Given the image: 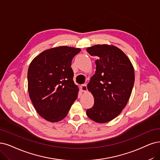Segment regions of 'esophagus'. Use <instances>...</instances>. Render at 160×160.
Returning <instances> with one entry per match:
<instances>
[{
    "mask_svg": "<svg viewBox=\"0 0 160 160\" xmlns=\"http://www.w3.org/2000/svg\"><path fill=\"white\" fill-rule=\"evenodd\" d=\"M80 88H81V90H82V92H87V90H88V88H87V85H86V84H84L81 85Z\"/></svg>",
    "mask_w": 160,
    "mask_h": 160,
    "instance_id": "esophagus-1",
    "label": "esophagus"
}]
</instances>
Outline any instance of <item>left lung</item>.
<instances>
[{"instance_id": "obj_1", "label": "left lung", "mask_w": 160, "mask_h": 160, "mask_svg": "<svg viewBox=\"0 0 160 160\" xmlns=\"http://www.w3.org/2000/svg\"><path fill=\"white\" fill-rule=\"evenodd\" d=\"M87 51L96 57V73L87 87L94 98V104L87 116L99 123L113 120L126 106L131 95L134 72L129 58L115 46L96 45Z\"/></svg>"}]
</instances>
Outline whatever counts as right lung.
I'll use <instances>...</instances> for the list:
<instances>
[{
    "label": "right lung",
    "mask_w": 160,
    "mask_h": 160,
    "mask_svg": "<svg viewBox=\"0 0 160 160\" xmlns=\"http://www.w3.org/2000/svg\"><path fill=\"white\" fill-rule=\"evenodd\" d=\"M80 49L61 46L42 52L28 71L29 95L40 116L50 122L63 119L78 98L71 62Z\"/></svg>",
    "instance_id": "add662e5"
}]
</instances>
